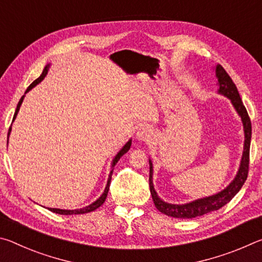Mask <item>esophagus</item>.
<instances>
[{
    "instance_id": "esophagus-1",
    "label": "esophagus",
    "mask_w": 262,
    "mask_h": 262,
    "mask_svg": "<svg viewBox=\"0 0 262 262\" xmlns=\"http://www.w3.org/2000/svg\"><path fill=\"white\" fill-rule=\"evenodd\" d=\"M154 133L152 129L148 126H142L139 128V130L136 133V139L140 140L141 142H148L152 139Z\"/></svg>"
}]
</instances>
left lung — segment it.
Segmentation results:
<instances>
[{
    "label": "left lung",
    "mask_w": 262,
    "mask_h": 262,
    "mask_svg": "<svg viewBox=\"0 0 262 262\" xmlns=\"http://www.w3.org/2000/svg\"><path fill=\"white\" fill-rule=\"evenodd\" d=\"M215 74L217 81H219V83H217V85H219V90H217V92L231 100L232 106L234 110H236L239 117H241L243 122L245 140H244V150L241 165H239L238 172L236 177H234V179L223 190H221V192L214 195H210V196L201 198L192 202L184 203V205H172V203H168L162 200V199L158 196L156 190H155L152 183L154 166L151 159H149V186L155 206H156L157 209L163 212V214L171 217H176V219H194V217L202 216L208 214V212L219 210L220 208L225 206L228 202L232 200V198L241 190L247 178L248 164H250V145L252 136V126L250 117H248L247 111L243 104L241 96H239L236 84L232 82L231 77L229 76L228 73L225 72L224 68L222 67L221 64H217L215 67Z\"/></svg>",
    "instance_id": "8db88e82"
}]
</instances>
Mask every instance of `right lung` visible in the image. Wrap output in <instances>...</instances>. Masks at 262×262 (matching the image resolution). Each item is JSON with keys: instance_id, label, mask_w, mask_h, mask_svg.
Listing matches in <instances>:
<instances>
[{"instance_id": "add662e5", "label": "right lung", "mask_w": 262, "mask_h": 262, "mask_svg": "<svg viewBox=\"0 0 262 262\" xmlns=\"http://www.w3.org/2000/svg\"><path fill=\"white\" fill-rule=\"evenodd\" d=\"M50 67H51V63H48V64L46 66V67L43 68L42 74L40 75V77H38L32 84H31V85H30L28 89H26L25 94H28V92H29L30 90H32V89H33L35 85H37V84L40 83V82L42 81V79L46 77V75H47V73H48V69H50ZM24 97H25V95H24L23 97H21L20 100L18 101V105H17V108H16V112H15V114H14V119H12V121H15L17 114H18V111H19V108H20L21 103H23ZM10 133H11V127L9 128V132H8V141H9V135H10ZM8 141H7V142H8ZM130 145H132V139H130L129 141H128L125 145H123L120 151H119L117 155H115V157L113 158V161H112V164H111V168H112V170H111V172H110V176H108V179H107V184H106V187H105V189H104L103 194H101L100 196H99L98 199H97V200H96L95 202H92L91 205H89V206H86V207L81 208V209H73V210H69V209H57V208H48V209H50V210L53 211V212H55V214H60V215H79V214H85V212L94 211V210L97 209V208H99V207L105 202L106 196H107V193H108V189H110V184H111V179H112L113 167H114L115 164L118 163L119 159H120V158L123 156V155H125V154L128 151V150L130 149Z\"/></svg>"}]
</instances>
